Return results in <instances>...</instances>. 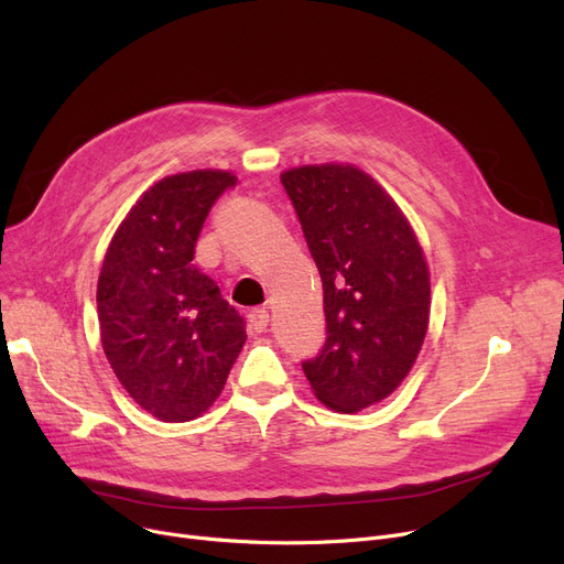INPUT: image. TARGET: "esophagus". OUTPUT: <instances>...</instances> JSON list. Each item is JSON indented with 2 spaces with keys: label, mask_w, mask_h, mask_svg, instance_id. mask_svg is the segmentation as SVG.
Returning <instances> with one entry per match:
<instances>
[{
  "label": "esophagus",
  "mask_w": 564,
  "mask_h": 564,
  "mask_svg": "<svg viewBox=\"0 0 564 564\" xmlns=\"http://www.w3.org/2000/svg\"><path fill=\"white\" fill-rule=\"evenodd\" d=\"M249 324H251L253 332H258V334L264 332L267 324H270V311H267L264 306H258V308L249 311Z\"/></svg>",
  "instance_id": "obj_1"
}]
</instances>
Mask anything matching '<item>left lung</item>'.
I'll use <instances>...</instances> for the list:
<instances>
[{"instance_id":"1","label":"left lung","mask_w":564,"mask_h":564,"mask_svg":"<svg viewBox=\"0 0 564 564\" xmlns=\"http://www.w3.org/2000/svg\"><path fill=\"white\" fill-rule=\"evenodd\" d=\"M317 264L327 343L302 368L319 402L357 413L389 398L430 324V270L398 203L354 164L281 173Z\"/></svg>"}]
</instances>
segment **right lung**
I'll return each mask as SVG.
<instances>
[{
  "mask_svg": "<svg viewBox=\"0 0 564 564\" xmlns=\"http://www.w3.org/2000/svg\"><path fill=\"white\" fill-rule=\"evenodd\" d=\"M235 183L219 169L162 177L132 205L102 260L105 357L130 398L164 423L210 409L247 340L242 315L192 262L207 213Z\"/></svg>",
  "mask_w": 564,
  "mask_h": 564,
  "instance_id": "obj_1",
  "label": "right lung"
}]
</instances>
